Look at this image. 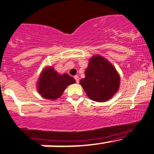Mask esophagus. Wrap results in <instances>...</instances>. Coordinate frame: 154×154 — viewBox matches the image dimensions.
Returning a JSON list of instances; mask_svg holds the SVG:
<instances>
[{"mask_svg": "<svg viewBox=\"0 0 154 154\" xmlns=\"http://www.w3.org/2000/svg\"><path fill=\"white\" fill-rule=\"evenodd\" d=\"M74 80H75L76 82H77V83H79L80 80H79V77H78V76H74Z\"/></svg>", "mask_w": 154, "mask_h": 154, "instance_id": "1", "label": "esophagus"}]
</instances>
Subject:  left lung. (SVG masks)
Instances as JSON below:
<instances>
[{
  "label": "left lung",
  "mask_w": 154,
  "mask_h": 154,
  "mask_svg": "<svg viewBox=\"0 0 154 154\" xmlns=\"http://www.w3.org/2000/svg\"><path fill=\"white\" fill-rule=\"evenodd\" d=\"M85 73V77L80 80V85L88 96L95 102L109 100L119 88V74L112 64L100 55L91 59Z\"/></svg>",
  "instance_id": "8db88e82"
}]
</instances>
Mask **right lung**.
<instances>
[{"label":"right lung","instance_id":"obj_1","mask_svg":"<svg viewBox=\"0 0 154 154\" xmlns=\"http://www.w3.org/2000/svg\"><path fill=\"white\" fill-rule=\"evenodd\" d=\"M74 82V79L69 74L60 75L52 67H50L42 72L37 87L42 97L54 100L62 95L67 86Z\"/></svg>","mask_w":154,"mask_h":154}]
</instances>
